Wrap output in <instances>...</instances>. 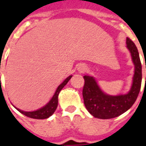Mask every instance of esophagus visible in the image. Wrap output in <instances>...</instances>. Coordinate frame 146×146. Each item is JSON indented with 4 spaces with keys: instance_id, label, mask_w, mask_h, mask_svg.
I'll return each mask as SVG.
<instances>
[{
    "instance_id": "1",
    "label": "esophagus",
    "mask_w": 146,
    "mask_h": 146,
    "mask_svg": "<svg viewBox=\"0 0 146 146\" xmlns=\"http://www.w3.org/2000/svg\"><path fill=\"white\" fill-rule=\"evenodd\" d=\"M86 66H85L84 64H80L78 66V71L80 73H83L84 71H86Z\"/></svg>"
}]
</instances>
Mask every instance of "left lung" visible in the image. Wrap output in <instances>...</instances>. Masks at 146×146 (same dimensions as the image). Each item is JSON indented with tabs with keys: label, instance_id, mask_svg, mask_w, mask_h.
Returning a JSON list of instances; mask_svg holds the SVG:
<instances>
[{
	"label": "left lung",
	"instance_id": "obj_1",
	"mask_svg": "<svg viewBox=\"0 0 146 146\" xmlns=\"http://www.w3.org/2000/svg\"><path fill=\"white\" fill-rule=\"evenodd\" d=\"M127 48L130 52L135 68L131 88L127 94L118 96L106 94L101 89L93 76L88 75L83 76L85 85L82 96L85 106L95 117L99 119L117 117L128 111L138 97L142 83V64L137 48L129 38H127Z\"/></svg>",
	"mask_w": 146,
	"mask_h": 146
}]
</instances>
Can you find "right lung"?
Listing matches in <instances>:
<instances>
[{
	"label": "right lung",
	"mask_w": 146,
	"mask_h": 146,
	"mask_svg": "<svg viewBox=\"0 0 146 146\" xmlns=\"http://www.w3.org/2000/svg\"><path fill=\"white\" fill-rule=\"evenodd\" d=\"M72 76H73L72 75L69 76L68 77L64 80V81L62 82L61 84L59 85V86L57 87V89H56L51 99L41 108L33 111H24L17 108L15 106L14 108L20 113L26 115V117H29L34 118V119H46V118H48L54 113L55 110L57 109V104H58V96H59L60 92L61 91L62 89L66 86V84L69 82V80H70Z\"/></svg>",
	"instance_id": "add662e5"
}]
</instances>
